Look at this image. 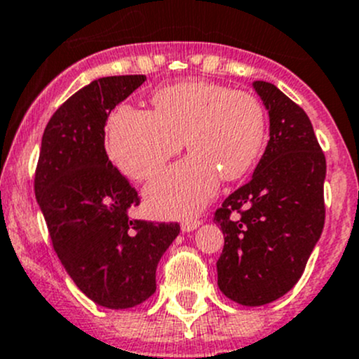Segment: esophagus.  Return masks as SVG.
Wrapping results in <instances>:
<instances>
[{
    "instance_id": "1",
    "label": "esophagus",
    "mask_w": 359,
    "mask_h": 359,
    "mask_svg": "<svg viewBox=\"0 0 359 359\" xmlns=\"http://www.w3.org/2000/svg\"><path fill=\"white\" fill-rule=\"evenodd\" d=\"M199 225H201V222H199L198 218H191V220L182 222V225H180V227H182V232H192V230L198 229Z\"/></svg>"
}]
</instances>
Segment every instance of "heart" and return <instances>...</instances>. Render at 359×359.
I'll return each mask as SVG.
<instances>
[{"instance_id": "1", "label": "heart", "mask_w": 359, "mask_h": 359, "mask_svg": "<svg viewBox=\"0 0 359 359\" xmlns=\"http://www.w3.org/2000/svg\"><path fill=\"white\" fill-rule=\"evenodd\" d=\"M154 111L123 104L110 116L108 154L135 180L156 175L186 144L192 153L144 191L156 217L184 218L217 196L222 175H246L262 153L265 113L252 94L208 81H186L154 93Z\"/></svg>"}]
</instances>
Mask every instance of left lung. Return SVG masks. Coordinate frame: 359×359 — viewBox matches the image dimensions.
Segmentation results:
<instances>
[{
    "label": "left lung",
    "mask_w": 359,
    "mask_h": 359,
    "mask_svg": "<svg viewBox=\"0 0 359 359\" xmlns=\"http://www.w3.org/2000/svg\"><path fill=\"white\" fill-rule=\"evenodd\" d=\"M252 89L269 111L270 141L251 180L215 213L225 237L217 271L229 299L263 306L296 285L322 236L327 163L303 108L270 82Z\"/></svg>",
    "instance_id": "obj_1"
}]
</instances>
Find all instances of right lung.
Instances as JSON below:
<instances>
[{"mask_svg": "<svg viewBox=\"0 0 359 359\" xmlns=\"http://www.w3.org/2000/svg\"><path fill=\"white\" fill-rule=\"evenodd\" d=\"M146 75L93 81L69 97L44 129L34 191L56 255L79 289L100 306L134 308L156 290V269L179 224L130 220L137 192L104 149L116 104Z\"/></svg>", "mask_w": 359, "mask_h": 359, "instance_id": "add662e5", "label": "right lung"}]
</instances>
